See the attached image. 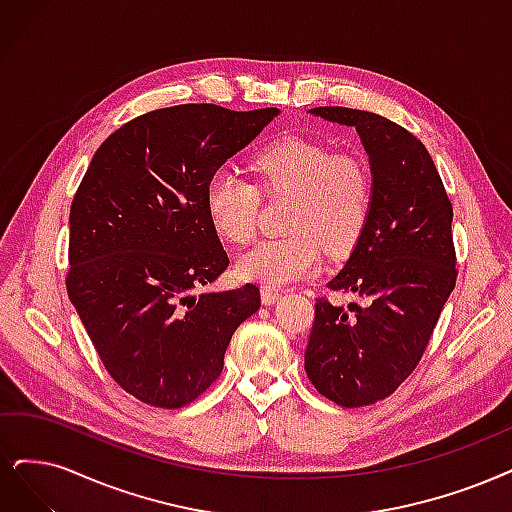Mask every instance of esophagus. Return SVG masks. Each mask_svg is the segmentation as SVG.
Masks as SVG:
<instances>
[{"instance_id":"34e87169","label":"esophagus","mask_w":512,"mask_h":512,"mask_svg":"<svg viewBox=\"0 0 512 512\" xmlns=\"http://www.w3.org/2000/svg\"><path fill=\"white\" fill-rule=\"evenodd\" d=\"M278 299H280V291H278V289H268V287L261 289V301H263V304H266V306L276 304Z\"/></svg>"}]
</instances>
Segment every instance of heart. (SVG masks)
<instances>
[{"label": "heart", "mask_w": 512, "mask_h": 512, "mask_svg": "<svg viewBox=\"0 0 512 512\" xmlns=\"http://www.w3.org/2000/svg\"><path fill=\"white\" fill-rule=\"evenodd\" d=\"M251 170L268 196H291V234L259 242L238 259L242 280L268 289L293 285L318 272L323 249L344 255L361 240L373 204V177L367 162L325 143L287 135L263 145ZM204 204L215 232L232 244H249L259 225L261 194L255 183L230 168L208 179Z\"/></svg>", "instance_id": "obj_1"}]
</instances>
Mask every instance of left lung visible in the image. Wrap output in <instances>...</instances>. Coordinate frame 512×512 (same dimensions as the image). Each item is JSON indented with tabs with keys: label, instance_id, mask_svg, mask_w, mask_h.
<instances>
[{
	"label": "left lung",
	"instance_id": "left-lung-1",
	"mask_svg": "<svg viewBox=\"0 0 512 512\" xmlns=\"http://www.w3.org/2000/svg\"><path fill=\"white\" fill-rule=\"evenodd\" d=\"M314 116L354 126L369 154L373 204L365 232L331 291L356 293L367 306L348 314L316 299L306 348L314 388L342 407H365L399 388L437 327L456 287L453 206L424 143L371 111L314 107Z\"/></svg>",
	"mask_w": 512,
	"mask_h": 512
}]
</instances>
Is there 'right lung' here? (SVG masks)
Masks as SVG:
<instances>
[{"instance_id":"1","label":"right lung","mask_w":512,"mask_h":512,"mask_svg":"<svg viewBox=\"0 0 512 512\" xmlns=\"http://www.w3.org/2000/svg\"><path fill=\"white\" fill-rule=\"evenodd\" d=\"M278 113L211 103L143 113L103 141L73 196L69 299L109 375L147 405L196 401L261 306L255 285L196 295L230 263L204 189Z\"/></svg>"}]
</instances>
